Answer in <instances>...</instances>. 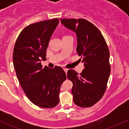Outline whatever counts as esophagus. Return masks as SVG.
<instances>
[{"label":"esophagus","instance_id":"esophagus-1","mask_svg":"<svg viewBox=\"0 0 129 129\" xmlns=\"http://www.w3.org/2000/svg\"><path fill=\"white\" fill-rule=\"evenodd\" d=\"M63 71H65V72L67 73V71H68V69H66V68H64V69H63Z\"/></svg>","mask_w":129,"mask_h":129}]
</instances>
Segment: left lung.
Here are the masks:
<instances>
[{
    "instance_id": "8db88e82",
    "label": "left lung",
    "mask_w": 129,
    "mask_h": 129,
    "mask_svg": "<svg viewBox=\"0 0 129 129\" xmlns=\"http://www.w3.org/2000/svg\"><path fill=\"white\" fill-rule=\"evenodd\" d=\"M60 20L65 27L76 33L79 60L85 66L80 74L72 69L67 71V77L73 83V101L81 107H92L102 98L106 90L110 73L109 48L101 31L88 20Z\"/></svg>"
}]
</instances>
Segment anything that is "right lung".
Returning a JSON list of instances; mask_svg holds the SVG:
<instances>
[{"label": "right lung", "mask_w": 129, "mask_h": 129, "mask_svg": "<svg viewBox=\"0 0 129 129\" xmlns=\"http://www.w3.org/2000/svg\"><path fill=\"white\" fill-rule=\"evenodd\" d=\"M58 19L44 20L25 27L16 40L13 63L17 77L28 99L42 108H53L59 103L61 84L67 78L60 67H42L49 40Z\"/></svg>", "instance_id": "1"}]
</instances>
